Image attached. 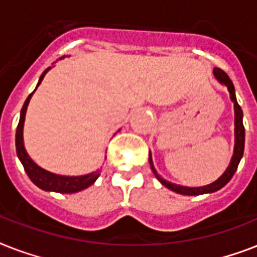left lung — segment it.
<instances>
[{
  "label": "left lung",
  "mask_w": 257,
  "mask_h": 257,
  "mask_svg": "<svg viewBox=\"0 0 257 257\" xmlns=\"http://www.w3.org/2000/svg\"><path fill=\"white\" fill-rule=\"evenodd\" d=\"M213 74H215V78L221 84V85L227 86L228 92H229V97H231V101L233 102V109H235V147H233V155H232V159L229 161V165L227 167L225 172L223 175L220 176L219 179L213 181V183L208 184V185H203V187H183V185H179V184H173L168 180L163 179L159 173H157L155 165H153L152 155L149 152V164H151V169L156 176V179L160 181L164 187H167L171 191L179 193V195H185V196H199V195H205V193H213V192H217L219 189H221L223 187H225L229 180L232 179V176L235 175L236 169L239 167V163L241 160L244 153V141H245V131H244L243 125V110L240 108V105L237 104V100H236L235 94V86L232 84L231 78L228 77L227 73L223 72L219 68H215L213 69Z\"/></svg>",
  "instance_id": "8db88e82"
}]
</instances>
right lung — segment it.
Masks as SVG:
<instances>
[{
  "mask_svg": "<svg viewBox=\"0 0 257 257\" xmlns=\"http://www.w3.org/2000/svg\"><path fill=\"white\" fill-rule=\"evenodd\" d=\"M50 69H52V66L44 70V73L41 74V77L38 80L36 89L40 86L41 81L45 77V74ZM36 89L33 90V93L36 92ZM33 93H30L29 97L26 98L25 104L22 106L21 114H20V122H18L17 132H16V151H17V156L21 161V164L24 165L26 175L29 176V179L33 181V184H36L38 188H41L42 191L58 192V193H76V192L84 191L88 187H90L92 184H94V181L98 179L101 169H97V171L90 172L88 175L81 176L56 175V173H52V172L46 171V169L41 168L40 165L36 164L26 152L25 145H24V122H25L26 109H28V105H29V101L33 96Z\"/></svg>",
  "mask_w": 257,
  "mask_h": 257,
  "instance_id": "1",
  "label": "right lung"
}]
</instances>
